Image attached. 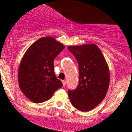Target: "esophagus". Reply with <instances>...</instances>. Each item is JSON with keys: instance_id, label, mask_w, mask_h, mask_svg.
Returning <instances> with one entry per match:
<instances>
[{"instance_id": "34e87169", "label": "esophagus", "mask_w": 132, "mask_h": 132, "mask_svg": "<svg viewBox=\"0 0 132 132\" xmlns=\"http://www.w3.org/2000/svg\"><path fill=\"white\" fill-rule=\"evenodd\" d=\"M62 83H63V86H66V81H64V80H63V81H62Z\"/></svg>"}]
</instances>
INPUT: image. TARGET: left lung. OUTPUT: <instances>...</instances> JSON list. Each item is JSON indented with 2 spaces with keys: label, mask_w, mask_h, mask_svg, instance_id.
I'll list each match as a JSON object with an SVG mask.
<instances>
[{
  "label": "left lung",
  "mask_w": 132,
  "mask_h": 132,
  "mask_svg": "<svg viewBox=\"0 0 132 132\" xmlns=\"http://www.w3.org/2000/svg\"><path fill=\"white\" fill-rule=\"evenodd\" d=\"M68 50L78 62L79 81L75 90H68L72 105L82 112L97 107L105 98L110 82L106 60L95 44L69 46Z\"/></svg>",
  "instance_id": "obj_1"
}]
</instances>
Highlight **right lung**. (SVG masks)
Returning <instances> with one entry per match:
<instances>
[{
  "label": "right lung",
  "instance_id": "add662e5",
  "mask_svg": "<svg viewBox=\"0 0 132 132\" xmlns=\"http://www.w3.org/2000/svg\"><path fill=\"white\" fill-rule=\"evenodd\" d=\"M64 45L51 37L34 42L24 54L18 73L19 87L24 95L34 103L48 101L63 86L54 72V60Z\"/></svg>",
  "mask_w": 132,
  "mask_h": 132
}]
</instances>
